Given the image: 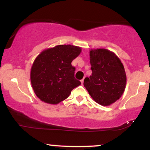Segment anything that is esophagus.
I'll return each mask as SVG.
<instances>
[{
	"label": "esophagus",
	"instance_id": "1",
	"mask_svg": "<svg viewBox=\"0 0 150 150\" xmlns=\"http://www.w3.org/2000/svg\"><path fill=\"white\" fill-rule=\"evenodd\" d=\"M81 83H82V84H83V82H84V79L81 80Z\"/></svg>",
	"mask_w": 150,
	"mask_h": 150
}]
</instances>
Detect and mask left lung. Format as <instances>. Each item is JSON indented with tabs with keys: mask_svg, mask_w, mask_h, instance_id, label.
Instances as JSON below:
<instances>
[{
	"mask_svg": "<svg viewBox=\"0 0 150 150\" xmlns=\"http://www.w3.org/2000/svg\"><path fill=\"white\" fill-rule=\"evenodd\" d=\"M89 59L92 75L83 85L97 103L108 106L118 100L126 85L123 65L114 52L106 49L92 50Z\"/></svg>",
	"mask_w": 150,
	"mask_h": 150,
	"instance_id": "left-lung-1",
	"label": "left lung"
}]
</instances>
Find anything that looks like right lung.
<instances>
[{
  "label": "right lung",
  "mask_w": 150,
  "mask_h": 150,
  "mask_svg": "<svg viewBox=\"0 0 150 150\" xmlns=\"http://www.w3.org/2000/svg\"><path fill=\"white\" fill-rule=\"evenodd\" d=\"M81 52L79 47L60 45L37 56L31 69L30 79L38 98L47 103L58 104L81 84L75 79V67L71 65Z\"/></svg>",
  "instance_id": "1"
}]
</instances>
